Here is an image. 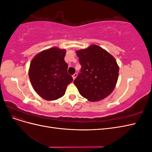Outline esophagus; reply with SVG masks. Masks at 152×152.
<instances>
[{
    "label": "esophagus",
    "instance_id": "34e87169",
    "mask_svg": "<svg viewBox=\"0 0 152 152\" xmlns=\"http://www.w3.org/2000/svg\"><path fill=\"white\" fill-rule=\"evenodd\" d=\"M77 73H74V74H73V75H72V77H73V80H75V78L77 77Z\"/></svg>",
    "mask_w": 152,
    "mask_h": 152
}]
</instances>
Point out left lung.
I'll use <instances>...</instances> for the list:
<instances>
[{"mask_svg": "<svg viewBox=\"0 0 152 152\" xmlns=\"http://www.w3.org/2000/svg\"><path fill=\"white\" fill-rule=\"evenodd\" d=\"M76 53L82 68L73 83L80 95L93 102L107 98L118 80L119 68L115 59L95 44Z\"/></svg>", "mask_w": 152, "mask_h": 152, "instance_id": "obj_1", "label": "left lung"}]
</instances>
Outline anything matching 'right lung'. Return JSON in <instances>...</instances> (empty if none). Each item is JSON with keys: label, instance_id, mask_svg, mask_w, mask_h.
Segmentation results:
<instances>
[{"label": "right lung", "instance_id": "add662e5", "mask_svg": "<svg viewBox=\"0 0 152 152\" xmlns=\"http://www.w3.org/2000/svg\"><path fill=\"white\" fill-rule=\"evenodd\" d=\"M65 49L52 48L39 53L32 59L28 71L34 90L48 101L56 100L65 94L67 86L73 81L65 61Z\"/></svg>", "mask_w": 152, "mask_h": 152}]
</instances>
